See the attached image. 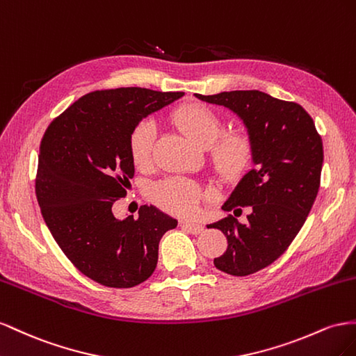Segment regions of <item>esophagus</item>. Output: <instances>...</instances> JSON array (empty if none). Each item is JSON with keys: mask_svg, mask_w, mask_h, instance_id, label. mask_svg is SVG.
<instances>
[{"mask_svg": "<svg viewBox=\"0 0 356 356\" xmlns=\"http://www.w3.org/2000/svg\"><path fill=\"white\" fill-rule=\"evenodd\" d=\"M181 229H185L188 232H191V234H200V232L204 231V227L200 225V223H194V222H181L180 223Z\"/></svg>", "mask_w": 356, "mask_h": 356, "instance_id": "34e87169", "label": "esophagus"}]
</instances>
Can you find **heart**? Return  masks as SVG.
<instances>
[{
  "instance_id": "obj_1",
  "label": "heart",
  "mask_w": 356,
  "mask_h": 356,
  "mask_svg": "<svg viewBox=\"0 0 356 356\" xmlns=\"http://www.w3.org/2000/svg\"><path fill=\"white\" fill-rule=\"evenodd\" d=\"M176 125L188 138L201 147H210L211 162L219 176L237 180L249 167L252 158L250 141L245 134L222 136L220 118L206 106L189 104L175 113ZM156 124L152 119L141 120L129 136V152L138 168H147L154 159ZM202 191L195 181L184 177H171L155 185L150 192L152 201L172 215H191L202 198Z\"/></svg>"
}]
</instances>
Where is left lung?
<instances>
[{
	"mask_svg": "<svg viewBox=\"0 0 356 356\" xmlns=\"http://www.w3.org/2000/svg\"><path fill=\"white\" fill-rule=\"evenodd\" d=\"M194 95L231 110L250 141L253 168L222 204L234 213L248 206V222L229 216L207 227L220 229L228 240L227 252L213 261L215 267L232 276H248L276 261L306 222L321 184L322 140L300 104L261 90Z\"/></svg>",
	"mask_w": 356,
	"mask_h": 356,
	"instance_id": "obj_1",
	"label": "left lung"
}]
</instances>
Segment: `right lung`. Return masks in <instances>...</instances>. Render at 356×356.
Instances as JSON below:
<instances>
[{
	"label": "right lung",
	"instance_id": "1",
	"mask_svg": "<svg viewBox=\"0 0 356 356\" xmlns=\"http://www.w3.org/2000/svg\"><path fill=\"white\" fill-rule=\"evenodd\" d=\"M184 92L146 88L95 90L79 98L46 129L35 194L47 228L79 271L108 288H133L158 264V246L177 219L141 206L138 219L115 218L134 161L129 136L141 120Z\"/></svg>",
	"mask_w": 356,
	"mask_h": 356
}]
</instances>
